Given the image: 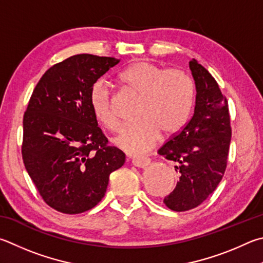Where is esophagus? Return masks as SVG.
Segmentation results:
<instances>
[{
  "label": "esophagus",
  "instance_id": "esophagus-1",
  "mask_svg": "<svg viewBox=\"0 0 263 263\" xmlns=\"http://www.w3.org/2000/svg\"><path fill=\"white\" fill-rule=\"evenodd\" d=\"M132 164L138 166V168H146L147 165L151 164V159H148V157H141V159H133Z\"/></svg>",
  "mask_w": 263,
  "mask_h": 263
}]
</instances>
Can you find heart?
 Here are the masks:
<instances>
[{
    "mask_svg": "<svg viewBox=\"0 0 263 263\" xmlns=\"http://www.w3.org/2000/svg\"><path fill=\"white\" fill-rule=\"evenodd\" d=\"M119 79L141 95L136 111L138 121L124 125L115 139V145L126 154H146L155 146L161 133L164 137L173 136L187 121L193 106L194 83L186 71L139 61L124 69ZM88 101L98 122L115 131L118 119L103 80H98L90 87Z\"/></svg>",
    "mask_w": 263,
    "mask_h": 263,
    "instance_id": "1",
    "label": "heart"
}]
</instances>
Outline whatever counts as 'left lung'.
I'll list each match as a JSON object with an SVG mask.
<instances>
[{
    "label": "left lung",
    "mask_w": 263,
    "mask_h": 263,
    "mask_svg": "<svg viewBox=\"0 0 263 263\" xmlns=\"http://www.w3.org/2000/svg\"><path fill=\"white\" fill-rule=\"evenodd\" d=\"M195 83L194 114L177 135L157 153L176 163L179 180L164 198L174 212H186L201 204L226 173L231 141L227 98L213 76L197 60L190 61Z\"/></svg>",
    "instance_id": "8db88e82"
}]
</instances>
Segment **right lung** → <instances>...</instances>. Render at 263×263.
Returning <instances> with one entry per match:
<instances>
[{
    "label": "right lung",
    "mask_w": 263,
    "mask_h": 263,
    "mask_svg": "<svg viewBox=\"0 0 263 263\" xmlns=\"http://www.w3.org/2000/svg\"><path fill=\"white\" fill-rule=\"evenodd\" d=\"M119 60L79 54L46 71L23 119L22 155L44 201L55 211L80 214L101 201L109 176L125 154L108 146L89 107L94 83Z\"/></svg>",
    "instance_id": "right-lung-1"
}]
</instances>
